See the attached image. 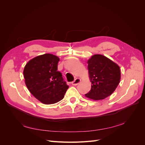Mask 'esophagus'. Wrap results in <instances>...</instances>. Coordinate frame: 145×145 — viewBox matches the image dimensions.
<instances>
[{"instance_id": "34e87169", "label": "esophagus", "mask_w": 145, "mask_h": 145, "mask_svg": "<svg viewBox=\"0 0 145 145\" xmlns=\"http://www.w3.org/2000/svg\"><path fill=\"white\" fill-rule=\"evenodd\" d=\"M80 81H81V80L80 79V78H75V79H74V80L72 82V85H74V86H76V85H77L78 84V83H79L80 82Z\"/></svg>"}]
</instances>
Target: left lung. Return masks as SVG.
Segmentation results:
<instances>
[{"mask_svg":"<svg viewBox=\"0 0 145 145\" xmlns=\"http://www.w3.org/2000/svg\"><path fill=\"white\" fill-rule=\"evenodd\" d=\"M91 89L85 96L99 100L106 98L115 91L120 80V67L103 55L95 54L88 61Z\"/></svg>","mask_w":145,"mask_h":145,"instance_id":"obj_1","label":"left lung"}]
</instances>
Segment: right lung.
I'll use <instances>...</instances> for the list:
<instances>
[{
    "label": "right lung",
    "instance_id": "1",
    "mask_svg": "<svg viewBox=\"0 0 145 145\" xmlns=\"http://www.w3.org/2000/svg\"><path fill=\"white\" fill-rule=\"evenodd\" d=\"M59 61L58 57L45 54L30 60L24 68L26 86L35 97L46 105L62 100L69 88L57 71Z\"/></svg>",
    "mask_w": 145,
    "mask_h": 145
}]
</instances>
